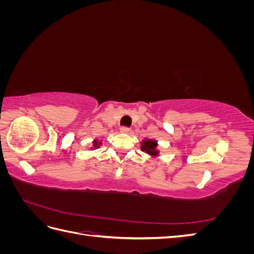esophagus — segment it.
<instances>
[{
    "instance_id": "obj_1",
    "label": "esophagus",
    "mask_w": 254,
    "mask_h": 254,
    "mask_svg": "<svg viewBox=\"0 0 254 254\" xmlns=\"http://www.w3.org/2000/svg\"><path fill=\"white\" fill-rule=\"evenodd\" d=\"M120 130H121L122 133H128L130 131V128H128L126 126H123V127H121Z\"/></svg>"
}]
</instances>
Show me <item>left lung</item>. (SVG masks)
<instances>
[{
    "label": "left lung",
    "instance_id": "obj_1",
    "mask_svg": "<svg viewBox=\"0 0 254 254\" xmlns=\"http://www.w3.org/2000/svg\"><path fill=\"white\" fill-rule=\"evenodd\" d=\"M157 142L153 141V140H145L142 143L141 146V149L143 151H145L146 153H148L150 156H157L158 155V150H157Z\"/></svg>",
    "mask_w": 254,
    "mask_h": 254
}]
</instances>
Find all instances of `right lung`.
Here are the masks:
<instances>
[{
  "label": "right lung",
  "instance_id": "1",
  "mask_svg": "<svg viewBox=\"0 0 254 254\" xmlns=\"http://www.w3.org/2000/svg\"><path fill=\"white\" fill-rule=\"evenodd\" d=\"M93 144H94V147L97 148V147H99V145H101V142H97V140H94Z\"/></svg>",
  "mask_w": 254,
  "mask_h": 254
}]
</instances>
